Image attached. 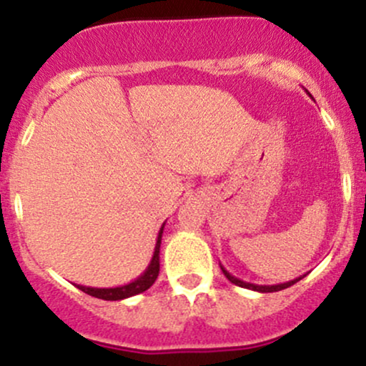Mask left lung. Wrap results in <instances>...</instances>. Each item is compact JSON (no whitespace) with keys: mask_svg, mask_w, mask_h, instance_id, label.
I'll use <instances>...</instances> for the list:
<instances>
[{"mask_svg":"<svg viewBox=\"0 0 366 366\" xmlns=\"http://www.w3.org/2000/svg\"><path fill=\"white\" fill-rule=\"evenodd\" d=\"M220 268H222V272H224V275L227 277V279L230 280V282L236 284V285H239V287L251 289V291H256V292H277V291H282V289L291 287L292 284H296L297 280H301V279H303V277L306 275V274H305V275H300V277H296V279L289 280V282H282V284H274V285H258V284L244 282V280H241V279H237V277H234L232 274H230L229 270H227V268H225L224 264H222V263H220Z\"/></svg>","mask_w":366,"mask_h":366,"instance_id":"1","label":"left lung"}]
</instances>
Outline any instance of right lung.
Listing matches in <instances>:
<instances>
[{
  "mask_svg": "<svg viewBox=\"0 0 366 366\" xmlns=\"http://www.w3.org/2000/svg\"><path fill=\"white\" fill-rule=\"evenodd\" d=\"M165 224L167 222H163L162 227H159L157 244H154L151 262L139 277H136V279L130 280V282L124 285H117V287H87V285L77 284V289H81L82 292L89 294V296L99 297V300H104V301L127 300L130 296H136V294L148 291L151 285L154 284V280L158 279V274H159V246H162V236H163V229H165Z\"/></svg>",
  "mask_w": 366,
  "mask_h": 366,
  "instance_id": "right-lung-1",
  "label": "right lung"
}]
</instances>
